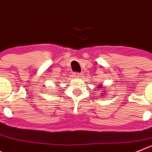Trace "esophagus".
<instances>
[{
  "instance_id": "1",
  "label": "esophagus",
  "mask_w": 152,
  "mask_h": 152,
  "mask_svg": "<svg viewBox=\"0 0 152 152\" xmlns=\"http://www.w3.org/2000/svg\"><path fill=\"white\" fill-rule=\"evenodd\" d=\"M73 76L75 77H80V76H81V74L79 73V72H74V73H73Z\"/></svg>"
}]
</instances>
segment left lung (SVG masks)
<instances>
[{"label": "left lung", "instance_id": "obj_1", "mask_svg": "<svg viewBox=\"0 0 152 152\" xmlns=\"http://www.w3.org/2000/svg\"><path fill=\"white\" fill-rule=\"evenodd\" d=\"M98 87L99 88V89H104V87H102V85H100V86H98ZM102 92H103V94H104V91H102Z\"/></svg>", "mask_w": 152, "mask_h": 152}]
</instances>
